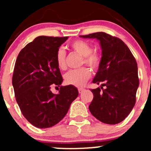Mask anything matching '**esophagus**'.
<instances>
[{
  "instance_id": "obj_1",
  "label": "esophagus",
  "mask_w": 151,
  "mask_h": 151,
  "mask_svg": "<svg viewBox=\"0 0 151 151\" xmlns=\"http://www.w3.org/2000/svg\"><path fill=\"white\" fill-rule=\"evenodd\" d=\"M84 89H82V88H79V89H78V91H79V93H82L83 91H84Z\"/></svg>"
}]
</instances>
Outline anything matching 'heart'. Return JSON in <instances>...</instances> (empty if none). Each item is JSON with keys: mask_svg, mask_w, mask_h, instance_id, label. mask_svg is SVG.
Returning <instances> with one entry per match:
<instances>
[{"mask_svg": "<svg viewBox=\"0 0 151 151\" xmlns=\"http://www.w3.org/2000/svg\"><path fill=\"white\" fill-rule=\"evenodd\" d=\"M71 49L82 57L81 64H85L93 70H98L101 65V58L97 52L92 51L89 42L82 40H77L71 43ZM55 60L60 70L66 69V52L62 48H59L55 55ZM91 77V71L86 67L77 70L69 71L65 75V81L67 84L75 86H84Z\"/></svg>", "mask_w": 151, "mask_h": 151, "instance_id": "1", "label": "heart"}]
</instances>
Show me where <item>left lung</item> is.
I'll return each instance as SVG.
<instances>
[{
    "label": "left lung",
    "mask_w": 151,
    "mask_h": 151,
    "mask_svg": "<svg viewBox=\"0 0 151 151\" xmlns=\"http://www.w3.org/2000/svg\"><path fill=\"white\" fill-rule=\"evenodd\" d=\"M80 37L96 38L102 50L101 65L93 79V83L101 84V86L91 90L93 98L89 106L90 112L104 124H119L128 116L136 104L139 85L136 59L121 39L106 32Z\"/></svg>",
    "instance_id": "left-lung-1"
}]
</instances>
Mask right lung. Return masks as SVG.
<instances>
[{
    "label": "right lung",
    "instance_id": "1",
    "mask_svg": "<svg viewBox=\"0 0 151 151\" xmlns=\"http://www.w3.org/2000/svg\"><path fill=\"white\" fill-rule=\"evenodd\" d=\"M67 39L39 36L21 50L15 62L12 79L15 99L24 117L39 129L58 124L79 95L72 85L60 86L57 95L50 90L63 81L55 55Z\"/></svg>",
    "mask_w": 151,
    "mask_h": 151
}]
</instances>
